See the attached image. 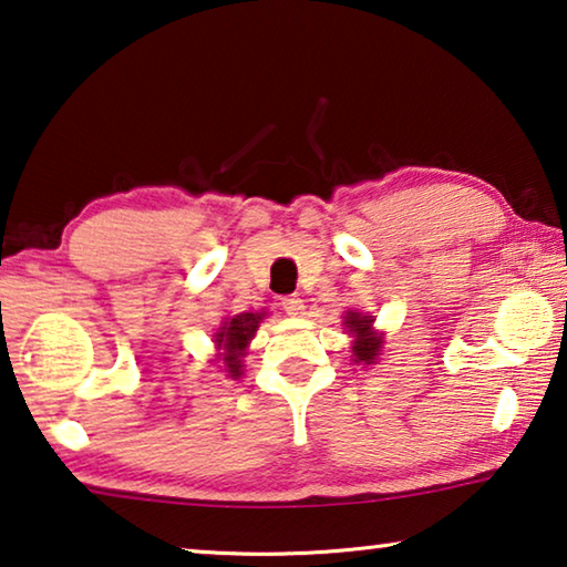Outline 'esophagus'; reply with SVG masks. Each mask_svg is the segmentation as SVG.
Returning a JSON list of instances; mask_svg holds the SVG:
<instances>
[{"mask_svg":"<svg viewBox=\"0 0 567 567\" xmlns=\"http://www.w3.org/2000/svg\"><path fill=\"white\" fill-rule=\"evenodd\" d=\"M282 310L287 312V316H302L305 312V300L300 298V295H287V298H282Z\"/></svg>","mask_w":567,"mask_h":567,"instance_id":"34e87169","label":"esophagus"}]
</instances>
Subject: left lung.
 I'll use <instances>...</instances> for the list:
<instances>
[{
    "label": "left lung",
    "mask_w": 567,
    "mask_h": 567,
    "mask_svg": "<svg viewBox=\"0 0 567 567\" xmlns=\"http://www.w3.org/2000/svg\"><path fill=\"white\" fill-rule=\"evenodd\" d=\"M343 326L348 328L350 336H353V361L371 365L379 361L383 336L373 330V316H363V312L348 310L343 316Z\"/></svg>",
    "instance_id": "8db88e82"
}]
</instances>
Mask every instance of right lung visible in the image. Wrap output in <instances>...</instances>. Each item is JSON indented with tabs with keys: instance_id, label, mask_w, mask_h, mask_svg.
Instances as JSON below:
<instances>
[{
	"instance_id": "add662e5",
	"label": "right lung",
	"mask_w": 567,
	"mask_h": 567,
	"mask_svg": "<svg viewBox=\"0 0 567 567\" xmlns=\"http://www.w3.org/2000/svg\"><path fill=\"white\" fill-rule=\"evenodd\" d=\"M265 312H239V316L224 318L221 328L214 332V343H217V361L227 365L231 379L241 375V358L247 355L249 340L262 322Z\"/></svg>"
}]
</instances>
